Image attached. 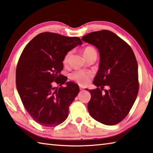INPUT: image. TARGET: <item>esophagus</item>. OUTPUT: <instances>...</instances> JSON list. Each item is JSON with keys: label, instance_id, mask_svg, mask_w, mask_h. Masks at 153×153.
<instances>
[{"label": "esophagus", "instance_id": "1", "mask_svg": "<svg viewBox=\"0 0 153 153\" xmlns=\"http://www.w3.org/2000/svg\"><path fill=\"white\" fill-rule=\"evenodd\" d=\"M79 89H80V90H84V88H82V87H81V86H80Z\"/></svg>", "mask_w": 153, "mask_h": 153}]
</instances>
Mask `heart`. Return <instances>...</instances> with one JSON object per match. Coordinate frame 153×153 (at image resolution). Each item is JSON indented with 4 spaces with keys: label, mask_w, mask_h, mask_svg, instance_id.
<instances>
[{
    "label": "heart",
    "mask_w": 153,
    "mask_h": 153,
    "mask_svg": "<svg viewBox=\"0 0 153 153\" xmlns=\"http://www.w3.org/2000/svg\"><path fill=\"white\" fill-rule=\"evenodd\" d=\"M96 51L92 47H86L84 49V53L85 57L90 52ZM72 53L71 51H68L67 53L63 57V62L64 64H67L69 62V58H70ZM94 76V73L91 71H84V70H76L72 72L70 74V79L73 80L77 84L80 85H87L91 77Z\"/></svg>",
    "instance_id": "obj_1"
}]
</instances>
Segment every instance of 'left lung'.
I'll return each instance as SVG.
<instances>
[{
	"label": "left lung",
	"instance_id": "obj_1",
	"mask_svg": "<svg viewBox=\"0 0 153 153\" xmlns=\"http://www.w3.org/2000/svg\"><path fill=\"white\" fill-rule=\"evenodd\" d=\"M82 39L95 45L100 55V68L94 80L98 88L88 90L91 94L89 113L102 124H117L128 114L139 89L134 52L128 44L108 30L90 33ZM105 85L108 90H104Z\"/></svg>",
	"mask_w": 153,
	"mask_h": 153
}]
</instances>
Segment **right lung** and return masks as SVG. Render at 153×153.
Instances as JSON below:
<instances>
[{"label": "right lung", "mask_w": 153, "mask_h": 153, "mask_svg": "<svg viewBox=\"0 0 153 153\" xmlns=\"http://www.w3.org/2000/svg\"><path fill=\"white\" fill-rule=\"evenodd\" d=\"M79 37L44 32L27 44L16 69V85L25 108L41 126L54 127L68 116L69 107L79 92L78 85L66 82L61 74L65 55L82 45ZM67 83L66 87L61 85ZM57 84L61 87L56 88Z\"/></svg>", "instance_id": "obj_1"}]
</instances>
